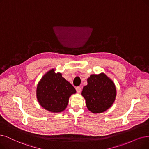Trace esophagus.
Segmentation results:
<instances>
[{
	"instance_id": "esophagus-1",
	"label": "esophagus",
	"mask_w": 149,
	"mask_h": 149,
	"mask_svg": "<svg viewBox=\"0 0 149 149\" xmlns=\"http://www.w3.org/2000/svg\"><path fill=\"white\" fill-rule=\"evenodd\" d=\"M76 90L78 93H80L81 92V88L80 87H77L76 88Z\"/></svg>"
}]
</instances>
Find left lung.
<instances>
[{
	"label": "left lung",
	"mask_w": 149,
	"mask_h": 149,
	"mask_svg": "<svg viewBox=\"0 0 149 149\" xmlns=\"http://www.w3.org/2000/svg\"><path fill=\"white\" fill-rule=\"evenodd\" d=\"M116 88L104 73L91 74L87 85L83 87L82 96L86 100L87 109L94 114L102 113L110 108L116 97Z\"/></svg>",
	"instance_id": "obj_1"
}]
</instances>
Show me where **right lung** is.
I'll list each match as a JSON object with an SVG mask.
<instances>
[{"label": "right lung", "mask_w": 149, "mask_h": 149, "mask_svg": "<svg viewBox=\"0 0 149 149\" xmlns=\"http://www.w3.org/2000/svg\"><path fill=\"white\" fill-rule=\"evenodd\" d=\"M55 71L51 69L44 74L38 83L36 93L38 102L44 109L58 113L66 109L69 98L76 91L61 73Z\"/></svg>", "instance_id": "obj_1"}]
</instances>
